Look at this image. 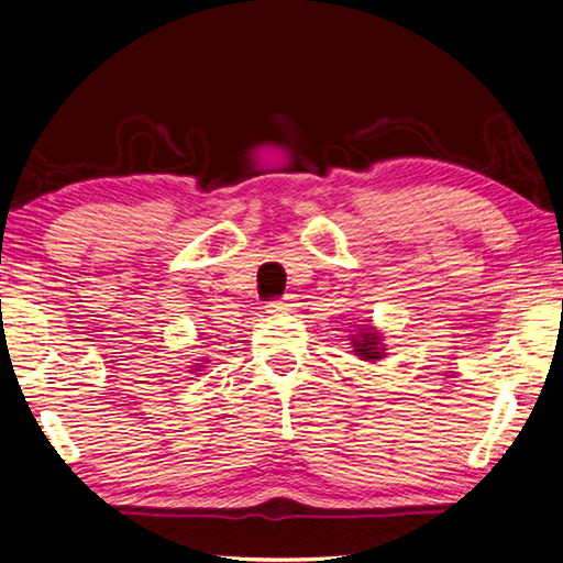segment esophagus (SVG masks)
I'll return each instance as SVG.
<instances>
[{
    "instance_id": "esophagus-1",
    "label": "esophagus",
    "mask_w": 563,
    "mask_h": 563,
    "mask_svg": "<svg viewBox=\"0 0 563 563\" xmlns=\"http://www.w3.org/2000/svg\"><path fill=\"white\" fill-rule=\"evenodd\" d=\"M292 308H295L292 295H285V298H275V300L265 305V310L273 312V316H280V312H290Z\"/></svg>"
}]
</instances>
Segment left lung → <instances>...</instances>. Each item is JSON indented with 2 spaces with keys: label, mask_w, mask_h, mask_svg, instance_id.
Returning <instances> with one entry per match:
<instances>
[{
  "label": "left lung",
  "mask_w": 563,
  "mask_h": 563,
  "mask_svg": "<svg viewBox=\"0 0 563 563\" xmlns=\"http://www.w3.org/2000/svg\"><path fill=\"white\" fill-rule=\"evenodd\" d=\"M352 347H355L362 360H379L383 357V350H379V338L377 332L365 330L357 340H352Z\"/></svg>",
  "instance_id": "left-lung-1"
}]
</instances>
